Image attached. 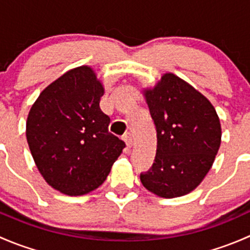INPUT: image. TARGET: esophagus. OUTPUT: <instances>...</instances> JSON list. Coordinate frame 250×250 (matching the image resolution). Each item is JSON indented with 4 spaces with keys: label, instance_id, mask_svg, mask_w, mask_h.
I'll list each match as a JSON object with an SVG mask.
<instances>
[{
    "label": "esophagus",
    "instance_id": "34e87169",
    "mask_svg": "<svg viewBox=\"0 0 250 250\" xmlns=\"http://www.w3.org/2000/svg\"><path fill=\"white\" fill-rule=\"evenodd\" d=\"M123 140L125 141V145H127L128 147H130V146L133 145V138L130 133H127V134L123 135Z\"/></svg>",
    "mask_w": 250,
    "mask_h": 250
}]
</instances>
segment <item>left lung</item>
<instances>
[{
  "label": "left lung",
  "instance_id": "1",
  "mask_svg": "<svg viewBox=\"0 0 250 250\" xmlns=\"http://www.w3.org/2000/svg\"><path fill=\"white\" fill-rule=\"evenodd\" d=\"M143 93L157 150L151 169L140 174L141 184L163 198L188 195L202 183L220 147L218 113L202 93L170 72Z\"/></svg>",
  "mask_w": 250,
  "mask_h": 250
}]
</instances>
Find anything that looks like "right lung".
<instances>
[{"mask_svg":"<svg viewBox=\"0 0 250 250\" xmlns=\"http://www.w3.org/2000/svg\"><path fill=\"white\" fill-rule=\"evenodd\" d=\"M104 85L87 65L47 85L30 109L26 139L36 167L49 186L69 196L99 188L125 144L109 132L100 109Z\"/></svg>","mask_w":250,"mask_h":250,"instance_id":"right-lung-1","label":"right lung"}]
</instances>
